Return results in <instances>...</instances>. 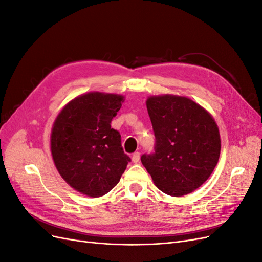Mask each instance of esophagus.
<instances>
[{"mask_svg":"<svg viewBox=\"0 0 262 262\" xmlns=\"http://www.w3.org/2000/svg\"><path fill=\"white\" fill-rule=\"evenodd\" d=\"M139 161H140V153L139 152L133 153L132 154V162L134 164H137V163H139Z\"/></svg>","mask_w":262,"mask_h":262,"instance_id":"34e87169","label":"esophagus"}]
</instances>
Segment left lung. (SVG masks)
I'll return each mask as SVG.
<instances>
[{
    "label": "left lung",
    "mask_w": 262,
    "mask_h": 262,
    "mask_svg": "<svg viewBox=\"0 0 262 262\" xmlns=\"http://www.w3.org/2000/svg\"><path fill=\"white\" fill-rule=\"evenodd\" d=\"M146 107L155 136V153L141 162L164 193L194 191L219 162L221 139L213 117L193 100L175 95L148 97Z\"/></svg>",
    "instance_id": "left-lung-1"
}]
</instances>
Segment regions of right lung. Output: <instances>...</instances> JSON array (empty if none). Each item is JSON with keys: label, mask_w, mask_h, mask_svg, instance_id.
<instances>
[{"label": "right lung", "mask_w": 262, "mask_h": 262, "mask_svg": "<svg viewBox=\"0 0 262 262\" xmlns=\"http://www.w3.org/2000/svg\"><path fill=\"white\" fill-rule=\"evenodd\" d=\"M122 95L92 92L64 106L53 123L51 154L61 177L76 191L92 198L108 193L131 158L112 120Z\"/></svg>", "instance_id": "1"}]
</instances>
